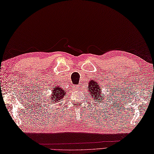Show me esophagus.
I'll list each match as a JSON object with an SVG mask.
<instances>
[{
  "label": "esophagus",
  "instance_id": "esophagus-1",
  "mask_svg": "<svg viewBox=\"0 0 154 154\" xmlns=\"http://www.w3.org/2000/svg\"><path fill=\"white\" fill-rule=\"evenodd\" d=\"M79 89V85L73 86V89H74V90H75V91H77V90H78Z\"/></svg>",
  "mask_w": 154,
  "mask_h": 154
}]
</instances>
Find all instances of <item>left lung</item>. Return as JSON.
<instances>
[{
	"label": "left lung",
	"mask_w": 154,
	"mask_h": 154,
	"mask_svg": "<svg viewBox=\"0 0 154 154\" xmlns=\"http://www.w3.org/2000/svg\"><path fill=\"white\" fill-rule=\"evenodd\" d=\"M88 93H89V95L93 98L94 100L98 101L100 100V101L103 100V98H104L105 95H101V91L100 89V87L97 85V83L95 81H91L89 83V86H88ZM88 94V95H89Z\"/></svg>",
	"instance_id": "left-lung-1"
}]
</instances>
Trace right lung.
Segmentation results:
<instances>
[{"label":"right lung","instance_id":"add662e5","mask_svg":"<svg viewBox=\"0 0 154 154\" xmlns=\"http://www.w3.org/2000/svg\"><path fill=\"white\" fill-rule=\"evenodd\" d=\"M52 94L50 96V100L52 103L57 102H60V100L63 99V98L66 93V91L64 90V89H62L60 86H56L55 85L54 88L51 91Z\"/></svg>","mask_w":154,"mask_h":154}]
</instances>
